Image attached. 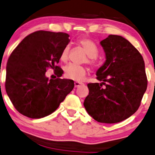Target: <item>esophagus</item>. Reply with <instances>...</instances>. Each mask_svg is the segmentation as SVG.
<instances>
[{
  "label": "esophagus",
  "instance_id": "1",
  "mask_svg": "<svg viewBox=\"0 0 155 155\" xmlns=\"http://www.w3.org/2000/svg\"><path fill=\"white\" fill-rule=\"evenodd\" d=\"M74 84H75V88H78V87H79L80 85H82V83L79 82H74Z\"/></svg>",
  "mask_w": 155,
  "mask_h": 155
}]
</instances>
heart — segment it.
Instances as JSON below:
<instances>
[{"label": "heart", "instance_id": "1", "mask_svg": "<svg viewBox=\"0 0 155 155\" xmlns=\"http://www.w3.org/2000/svg\"><path fill=\"white\" fill-rule=\"evenodd\" d=\"M77 44L82 48L84 51L87 54V63L92 66H96V57L98 54V49L95 43L91 39L87 37H82L77 41ZM69 53V47L65 46L61 53L60 59L64 62L67 61ZM87 68L83 66L75 65V64H69L65 68L64 75L68 79L81 81L84 79L87 75Z\"/></svg>", "mask_w": 155, "mask_h": 155}]
</instances>
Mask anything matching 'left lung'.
Wrapping results in <instances>:
<instances>
[{"label":"left lung","mask_w":155,"mask_h":155,"mask_svg":"<svg viewBox=\"0 0 155 155\" xmlns=\"http://www.w3.org/2000/svg\"><path fill=\"white\" fill-rule=\"evenodd\" d=\"M101 44L106 61L96 75L102 82L87 84L89 93L84 106L97 122L116 123L134 114L141 104L147 85L145 63L138 50L123 37L110 35Z\"/></svg>","instance_id":"8db88e82"}]
</instances>
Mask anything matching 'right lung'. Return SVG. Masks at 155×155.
I'll use <instances>...</instances> for the list:
<instances>
[{"label":"right lung","mask_w":155,"mask_h":155,"mask_svg":"<svg viewBox=\"0 0 155 155\" xmlns=\"http://www.w3.org/2000/svg\"><path fill=\"white\" fill-rule=\"evenodd\" d=\"M69 35L39 30L25 37L12 51L6 67L5 89L15 109L31 118H41L59 107L74 87L71 80L61 79L59 63ZM48 68L58 78L45 77Z\"/></svg>","instance_id":"1"}]
</instances>
